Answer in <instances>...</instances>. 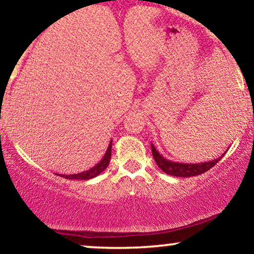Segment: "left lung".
Segmentation results:
<instances>
[{
    "label": "left lung",
    "mask_w": 254,
    "mask_h": 254,
    "mask_svg": "<svg viewBox=\"0 0 254 254\" xmlns=\"http://www.w3.org/2000/svg\"><path fill=\"white\" fill-rule=\"evenodd\" d=\"M151 153H153V157L155 160L156 165L159 166V168L161 171H164L166 174H170V176L174 177H183V178H189V177H194L199 176V174L205 173L206 171L210 170L211 167H214L215 165L222 159L221 155L217 159L211 160L208 162H202V164H183V162H173L170 160L165 159L159 151L156 150V148L154 147V144L151 143Z\"/></svg>",
    "instance_id": "8db88e82"
}]
</instances>
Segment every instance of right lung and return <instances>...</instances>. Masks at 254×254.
<instances>
[{
    "label": "right lung",
    "instance_id": "right-lung-1",
    "mask_svg": "<svg viewBox=\"0 0 254 254\" xmlns=\"http://www.w3.org/2000/svg\"><path fill=\"white\" fill-rule=\"evenodd\" d=\"M111 150H112V139L110 141V144L109 147H107V150L106 153H105L104 157L100 160V162H98V164L94 166V167H92L88 171L81 172V173H77V174H69V176L68 174H61V177L65 178V179H69V180L71 179L88 180V179H92V178H95L100 173H103V172L106 170L107 166H109L110 160H111ZM58 176H60V174H58Z\"/></svg>",
    "mask_w": 254,
    "mask_h": 254
}]
</instances>
